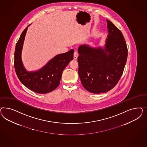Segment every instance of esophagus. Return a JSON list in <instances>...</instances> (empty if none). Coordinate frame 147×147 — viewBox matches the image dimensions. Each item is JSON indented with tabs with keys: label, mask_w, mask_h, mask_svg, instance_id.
Instances as JSON below:
<instances>
[{
	"label": "esophagus",
	"mask_w": 147,
	"mask_h": 147,
	"mask_svg": "<svg viewBox=\"0 0 147 147\" xmlns=\"http://www.w3.org/2000/svg\"><path fill=\"white\" fill-rule=\"evenodd\" d=\"M78 55H79V53H78V51H75L74 52V59H75V60L77 59Z\"/></svg>",
	"instance_id": "34e87169"
}]
</instances>
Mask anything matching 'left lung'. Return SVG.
Instances as JSON below:
<instances>
[{
    "label": "left lung",
    "mask_w": 147,
    "mask_h": 147,
    "mask_svg": "<svg viewBox=\"0 0 147 147\" xmlns=\"http://www.w3.org/2000/svg\"><path fill=\"white\" fill-rule=\"evenodd\" d=\"M108 36L105 49L79 47L78 73L83 87L90 93H106L113 89L123 74L128 49L120 30L107 20Z\"/></svg>",
    "instance_id": "1"
}]
</instances>
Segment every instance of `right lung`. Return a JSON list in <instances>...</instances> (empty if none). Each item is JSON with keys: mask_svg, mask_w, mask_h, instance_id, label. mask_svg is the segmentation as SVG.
<instances>
[{"mask_svg": "<svg viewBox=\"0 0 147 147\" xmlns=\"http://www.w3.org/2000/svg\"><path fill=\"white\" fill-rule=\"evenodd\" d=\"M27 27L22 32L16 46L14 62L16 73L20 82L27 88L37 93H47L59 86L62 71L73 59L74 49L55 56L38 71H27L22 65L21 53Z\"/></svg>", "mask_w": 147, "mask_h": 147, "instance_id": "add662e5", "label": "right lung"}]
</instances>
